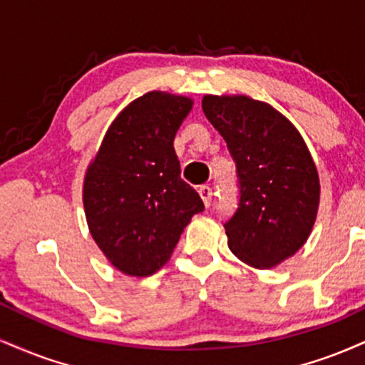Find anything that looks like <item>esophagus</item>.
I'll use <instances>...</instances> for the list:
<instances>
[{"label":"esophagus","mask_w":365,"mask_h":365,"mask_svg":"<svg viewBox=\"0 0 365 365\" xmlns=\"http://www.w3.org/2000/svg\"><path fill=\"white\" fill-rule=\"evenodd\" d=\"M199 195H200V199L204 200L205 207H209L210 202H212V188H210L209 185L199 187Z\"/></svg>","instance_id":"34e87169"}]
</instances>
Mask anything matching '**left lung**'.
I'll return each mask as SVG.
<instances>
[{"mask_svg":"<svg viewBox=\"0 0 365 365\" xmlns=\"http://www.w3.org/2000/svg\"><path fill=\"white\" fill-rule=\"evenodd\" d=\"M236 163L238 209L225 222L241 262L272 269L308 240L319 204V178L301 134L269 103L245 95L202 98Z\"/></svg>","mask_w":365,"mask_h":365,"instance_id":"left-lung-1","label":"left lung"}]
</instances>
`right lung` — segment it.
Wrapping results in <instances>:
<instances>
[{
    "instance_id": "add662e5",
    "label": "right lung",
    "mask_w": 365,
    "mask_h": 365,
    "mask_svg": "<svg viewBox=\"0 0 365 365\" xmlns=\"http://www.w3.org/2000/svg\"><path fill=\"white\" fill-rule=\"evenodd\" d=\"M187 96L149 91L118 113L88 166L83 204L91 236L115 269L148 277L170 260L204 210L180 178L173 140L192 110Z\"/></svg>"
}]
</instances>
